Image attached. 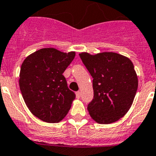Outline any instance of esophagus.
<instances>
[{
	"instance_id": "1",
	"label": "esophagus",
	"mask_w": 156,
	"mask_h": 156,
	"mask_svg": "<svg viewBox=\"0 0 156 156\" xmlns=\"http://www.w3.org/2000/svg\"><path fill=\"white\" fill-rule=\"evenodd\" d=\"M80 97H81V93H80V91L76 92V98L80 99Z\"/></svg>"
}]
</instances>
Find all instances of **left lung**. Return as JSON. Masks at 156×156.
<instances>
[{
	"label": "left lung",
	"instance_id": "8db88e82",
	"mask_svg": "<svg viewBox=\"0 0 156 156\" xmlns=\"http://www.w3.org/2000/svg\"><path fill=\"white\" fill-rule=\"evenodd\" d=\"M79 55L93 78L94 97L88 105L89 115L100 124L118 121L129 110L137 91V74L132 61L112 52Z\"/></svg>",
	"mask_w": 156,
	"mask_h": 156
}]
</instances>
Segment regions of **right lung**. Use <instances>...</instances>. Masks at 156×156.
I'll use <instances>...</instances> for the list:
<instances>
[{"label":"right lung","mask_w":156,"mask_h":156,"mask_svg":"<svg viewBox=\"0 0 156 156\" xmlns=\"http://www.w3.org/2000/svg\"><path fill=\"white\" fill-rule=\"evenodd\" d=\"M75 57V52H63L43 48L26 57L20 72V91L30 112L41 121L57 123L70 110L75 98L63 73Z\"/></svg>","instance_id":"obj_1"}]
</instances>
